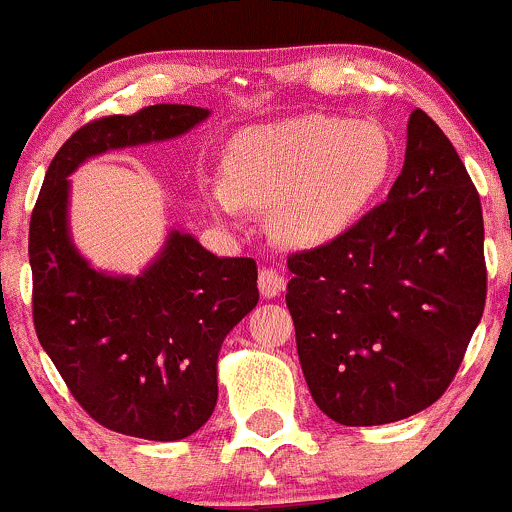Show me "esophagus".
<instances>
[{"mask_svg": "<svg viewBox=\"0 0 512 512\" xmlns=\"http://www.w3.org/2000/svg\"><path fill=\"white\" fill-rule=\"evenodd\" d=\"M258 291H261V295H266V298H276V295L283 291L281 273H278L276 268L263 266L261 271H258Z\"/></svg>", "mask_w": 512, "mask_h": 512, "instance_id": "esophagus-1", "label": "esophagus"}]
</instances>
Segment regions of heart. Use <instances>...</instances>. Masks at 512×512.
<instances>
[{"instance_id":"heart-1","label":"heart","mask_w":512,"mask_h":512,"mask_svg":"<svg viewBox=\"0 0 512 512\" xmlns=\"http://www.w3.org/2000/svg\"><path fill=\"white\" fill-rule=\"evenodd\" d=\"M392 147L382 128L337 115H300L249 128L229 142L224 182L209 199L224 214L273 209L278 236L323 244L347 229L382 189Z\"/></svg>"}]
</instances>
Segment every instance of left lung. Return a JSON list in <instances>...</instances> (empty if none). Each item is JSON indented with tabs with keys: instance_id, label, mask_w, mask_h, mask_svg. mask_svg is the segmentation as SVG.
<instances>
[{
	"instance_id": "1",
	"label": "left lung",
	"mask_w": 512,
	"mask_h": 512,
	"mask_svg": "<svg viewBox=\"0 0 512 512\" xmlns=\"http://www.w3.org/2000/svg\"><path fill=\"white\" fill-rule=\"evenodd\" d=\"M486 286L478 189L416 108L387 199L335 239L288 256L286 305L315 404L345 426L431 407L461 367Z\"/></svg>"
}]
</instances>
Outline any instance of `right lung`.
Masks as SVG:
<instances>
[{
    "label": "right lung",
    "mask_w": 512,
    "mask_h": 512,
    "mask_svg": "<svg viewBox=\"0 0 512 512\" xmlns=\"http://www.w3.org/2000/svg\"><path fill=\"white\" fill-rule=\"evenodd\" d=\"M209 110L160 103L78 128L46 170L29 224L31 313L41 347L91 419L110 431L177 441L217 407V357L256 308L254 258H219L172 231L138 278L93 271L66 231L68 175L105 150L170 140Z\"/></svg>",
    "instance_id": "obj_1"
}]
</instances>
